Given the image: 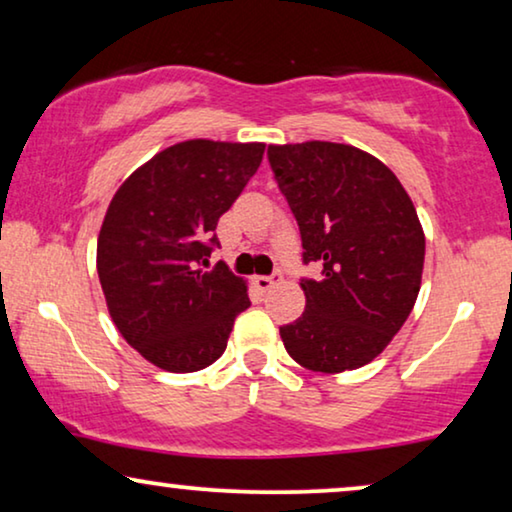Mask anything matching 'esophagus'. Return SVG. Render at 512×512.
<instances>
[{
  "instance_id": "obj_1",
  "label": "esophagus",
  "mask_w": 512,
  "mask_h": 512,
  "mask_svg": "<svg viewBox=\"0 0 512 512\" xmlns=\"http://www.w3.org/2000/svg\"><path fill=\"white\" fill-rule=\"evenodd\" d=\"M277 282H282V275H279V272H275V275H256L254 277V286L261 293H265V291H270L272 286H275Z\"/></svg>"
}]
</instances>
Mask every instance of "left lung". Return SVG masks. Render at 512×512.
I'll return each mask as SVG.
<instances>
[{
	"label": "left lung",
	"mask_w": 512,
	"mask_h": 512,
	"mask_svg": "<svg viewBox=\"0 0 512 512\" xmlns=\"http://www.w3.org/2000/svg\"><path fill=\"white\" fill-rule=\"evenodd\" d=\"M270 167L303 240V317L279 328L286 352L314 373L366 366L415 307L424 230L401 181L382 160L349 144H272Z\"/></svg>",
	"instance_id": "left-lung-1"
}]
</instances>
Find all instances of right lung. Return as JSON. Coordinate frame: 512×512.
I'll return each mask as SVG.
<instances>
[{"label":"right lung","instance_id":"1","mask_svg":"<svg viewBox=\"0 0 512 512\" xmlns=\"http://www.w3.org/2000/svg\"><path fill=\"white\" fill-rule=\"evenodd\" d=\"M261 142L188 139L123 181L97 237V275L130 347L170 373H195L226 352L247 282L207 256L221 214L254 177Z\"/></svg>","mask_w":512,"mask_h":512}]
</instances>
